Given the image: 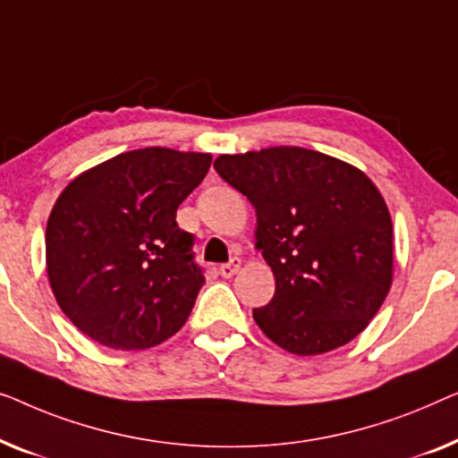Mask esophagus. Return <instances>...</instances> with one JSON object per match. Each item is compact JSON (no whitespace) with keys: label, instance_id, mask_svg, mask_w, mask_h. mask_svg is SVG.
<instances>
[{"label":"esophagus","instance_id":"obj_1","mask_svg":"<svg viewBox=\"0 0 458 458\" xmlns=\"http://www.w3.org/2000/svg\"><path fill=\"white\" fill-rule=\"evenodd\" d=\"M242 261L238 259V257H234V259H230V263H224V266H220V274L224 276V278H232L238 269H241Z\"/></svg>","mask_w":458,"mask_h":458}]
</instances>
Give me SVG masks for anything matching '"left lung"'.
<instances>
[{
	"label": "left lung",
	"instance_id": "obj_1",
	"mask_svg": "<svg viewBox=\"0 0 458 458\" xmlns=\"http://www.w3.org/2000/svg\"><path fill=\"white\" fill-rule=\"evenodd\" d=\"M253 203L255 249L272 267L274 299L255 324L293 355H324L369 326L394 276L392 217L359 167L302 147H267L214 162Z\"/></svg>",
	"mask_w": 458,
	"mask_h": 458
}]
</instances>
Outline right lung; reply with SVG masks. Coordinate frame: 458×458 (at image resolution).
Here are the masks:
<instances>
[{
	"label": "right lung",
	"instance_id": "obj_1",
	"mask_svg": "<svg viewBox=\"0 0 458 458\" xmlns=\"http://www.w3.org/2000/svg\"><path fill=\"white\" fill-rule=\"evenodd\" d=\"M211 156L145 147L70 180L45 230L49 286L64 315L107 349L145 351L186 324L203 286L178 205Z\"/></svg>",
	"mask_w": 458,
	"mask_h": 458
}]
</instances>
